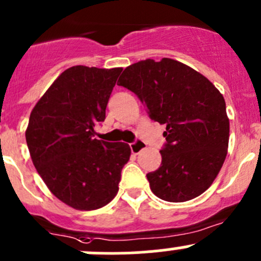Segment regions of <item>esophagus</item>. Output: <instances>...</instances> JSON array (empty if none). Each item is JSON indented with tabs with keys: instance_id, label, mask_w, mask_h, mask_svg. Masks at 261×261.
Returning a JSON list of instances; mask_svg holds the SVG:
<instances>
[{
	"instance_id": "obj_1",
	"label": "esophagus",
	"mask_w": 261,
	"mask_h": 261,
	"mask_svg": "<svg viewBox=\"0 0 261 261\" xmlns=\"http://www.w3.org/2000/svg\"><path fill=\"white\" fill-rule=\"evenodd\" d=\"M144 148H146V144H144V142L141 141V139L136 141L134 143H130L132 153H134V154L139 153V152H141L142 149H144Z\"/></svg>"
}]
</instances>
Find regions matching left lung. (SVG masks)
<instances>
[{"label":"left lung","mask_w":261,"mask_h":261,"mask_svg":"<svg viewBox=\"0 0 261 261\" xmlns=\"http://www.w3.org/2000/svg\"><path fill=\"white\" fill-rule=\"evenodd\" d=\"M118 85L141 99L152 120L166 125L161 166L147 174L152 193L172 203L199 197L227 156L229 119L223 95L207 77L171 58L130 64Z\"/></svg>","instance_id":"left-lung-1"}]
</instances>
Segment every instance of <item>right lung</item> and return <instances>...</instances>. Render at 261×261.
<instances>
[{
	"label": "right lung",
	"instance_id": "1",
	"mask_svg": "<svg viewBox=\"0 0 261 261\" xmlns=\"http://www.w3.org/2000/svg\"><path fill=\"white\" fill-rule=\"evenodd\" d=\"M123 68L73 66L33 108L25 137L33 164L54 197L79 211L112 202L129 161L124 142L94 138Z\"/></svg>",
	"mask_w": 261,
	"mask_h": 261
}]
</instances>
